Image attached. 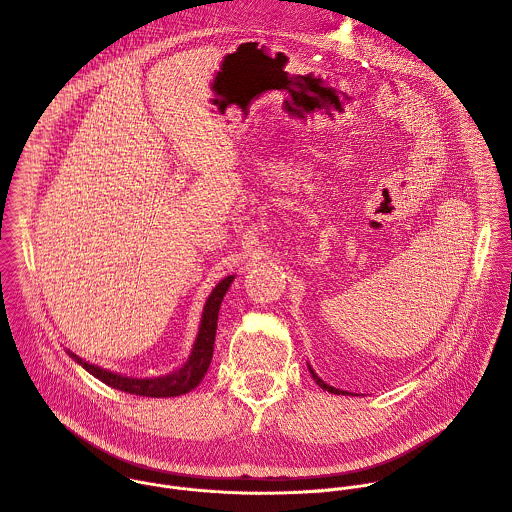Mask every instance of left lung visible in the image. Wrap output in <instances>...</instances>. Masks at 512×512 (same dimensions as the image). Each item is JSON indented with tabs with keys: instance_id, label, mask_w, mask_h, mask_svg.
<instances>
[{
	"instance_id": "left-lung-1",
	"label": "left lung",
	"mask_w": 512,
	"mask_h": 512,
	"mask_svg": "<svg viewBox=\"0 0 512 512\" xmlns=\"http://www.w3.org/2000/svg\"><path fill=\"white\" fill-rule=\"evenodd\" d=\"M308 369H310V373H312V377H314V381H316V383H318V385H320V387H322V389H326V391H330V393H334V395H344V393H346V391H340V389H334V387H330V385H326V383H324V381H322V379H320V377H318V375H316V373H314V371H312V367H310V364H308Z\"/></svg>"
}]
</instances>
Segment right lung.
<instances>
[{
	"label": "right lung",
	"mask_w": 512,
	"mask_h": 512,
	"mask_svg": "<svg viewBox=\"0 0 512 512\" xmlns=\"http://www.w3.org/2000/svg\"><path fill=\"white\" fill-rule=\"evenodd\" d=\"M233 275L225 277L221 283H218L212 294L206 300L204 312H202V320H200V330L192 348L190 358L184 362V367L178 369L172 375L166 377H158V379H131V377H123L111 371H105L101 367H95V364L85 362L83 358H79L75 352L68 354L75 358L85 371H89L93 377H97L99 381H103L105 385L131 393V395H141V397H176V395H184L188 391H192L194 387H198V383L202 381V377L206 375L210 360H212V350H214V336H216V322H218V310H221L223 298L227 294L229 285L233 283Z\"/></svg>",
	"instance_id": "add662e5"
}]
</instances>
